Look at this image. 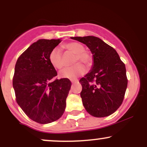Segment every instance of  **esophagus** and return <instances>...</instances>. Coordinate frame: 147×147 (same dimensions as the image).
<instances>
[{"instance_id":"esophagus-1","label":"esophagus","mask_w":147,"mask_h":147,"mask_svg":"<svg viewBox=\"0 0 147 147\" xmlns=\"http://www.w3.org/2000/svg\"><path fill=\"white\" fill-rule=\"evenodd\" d=\"M79 81L77 80V79H72L71 80V82L72 84H75V83H77V82H78Z\"/></svg>"}]
</instances>
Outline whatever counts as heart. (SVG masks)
<instances>
[{
    "mask_svg": "<svg viewBox=\"0 0 147 147\" xmlns=\"http://www.w3.org/2000/svg\"><path fill=\"white\" fill-rule=\"evenodd\" d=\"M64 48L72 53L75 54L74 63L82 62L86 65H90L92 62L91 56L86 52L84 51V47L77 42H71L64 45ZM49 61L55 68L60 69L63 67V62L62 59L61 51L59 48H54L49 55ZM86 72V68L83 64L78 63L73 66L67 67L59 72V76L62 78L74 79L79 76L84 75Z\"/></svg>",
    "mask_w": 147,
    "mask_h": 147,
    "instance_id": "1",
    "label": "heart"
}]
</instances>
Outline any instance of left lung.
<instances>
[{
    "instance_id": "left-lung-1",
    "label": "left lung",
    "mask_w": 147,
    "mask_h": 147,
    "mask_svg": "<svg viewBox=\"0 0 147 147\" xmlns=\"http://www.w3.org/2000/svg\"><path fill=\"white\" fill-rule=\"evenodd\" d=\"M85 44L92 54L90 71L79 80L83 105L89 114L104 117L119 109L127 88L126 67L116 50L98 37H71Z\"/></svg>"
}]
</instances>
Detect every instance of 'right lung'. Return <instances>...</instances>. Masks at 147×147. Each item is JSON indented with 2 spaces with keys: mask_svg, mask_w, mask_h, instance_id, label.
Instances as JSON below:
<instances>
[{
  "mask_svg": "<svg viewBox=\"0 0 147 147\" xmlns=\"http://www.w3.org/2000/svg\"><path fill=\"white\" fill-rule=\"evenodd\" d=\"M61 39H39L18 57L13 77L16 102L34 122L48 124L61 117L71 87L68 79L57 75L49 61L50 52Z\"/></svg>",
  "mask_w": 147,
  "mask_h": 147,
  "instance_id": "1",
  "label": "right lung"
}]
</instances>
